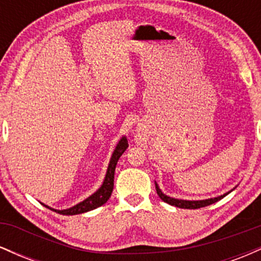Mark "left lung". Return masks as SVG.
Segmentation results:
<instances>
[{
	"label": "left lung",
	"instance_id": "obj_1",
	"mask_svg": "<svg viewBox=\"0 0 261 261\" xmlns=\"http://www.w3.org/2000/svg\"><path fill=\"white\" fill-rule=\"evenodd\" d=\"M155 190H157L158 196L163 200L164 202L169 203V205L175 206V207H180V208H189V210H194V208H200V207H205V206L211 205V203L217 202L218 200H221L222 197H224L227 194L224 195H221L218 197H214V199H207V200H200V201H187V200H178V199H173V197H169L167 195H164L163 193L161 191V189L158 188V185L155 184Z\"/></svg>",
	"mask_w": 261,
	"mask_h": 261
}]
</instances>
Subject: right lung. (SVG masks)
<instances>
[{"instance_id":"obj_1","label":"right lung","mask_w":261,"mask_h":261,"mask_svg":"<svg viewBox=\"0 0 261 261\" xmlns=\"http://www.w3.org/2000/svg\"><path fill=\"white\" fill-rule=\"evenodd\" d=\"M127 147H128L127 140L125 139V137H122V139L120 140V142H119L118 146H116L115 151H114V153L112 155V160H110L109 167H108V172H107L106 179H104L103 185H101L100 189L97 191V193L93 194L92 196H89L88 199L85 200V201L80 202L79 205L73 206V207L67 208V210H54V208H50L49 206L44 205L45 207L53 210V211H56L58 214L67 215V216H70V215L83 214V212L91 211V210H94V208L99 207V206H101V205H104V203L109 200V197L113 193L114 173H115L116 163H118L119 158H120L121 154L126 151Z\"/></svg>"}]
</instances>
